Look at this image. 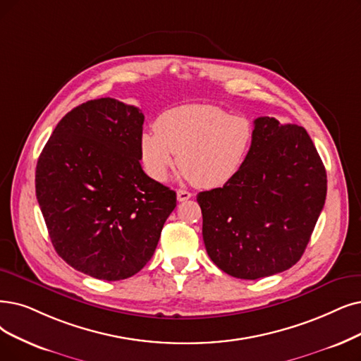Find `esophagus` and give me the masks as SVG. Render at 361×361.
Masks as SVG:
<instances>
[{"instance_id": "obj_1", "label": "esophagus", "mask_w": 361, "mask_h": 361, "mask_svg": "<svg viewBox=\"0 0 361 361\" xmlns=\"http://www.w3.org/2000/svg\"><path fill=\"white\" fill-rule=\"evenodd\" d=\"M176 195H178L179 201H186V200H190L192 197V194L190 191H186V190H178Z\"/></svg>"}]
</instances>
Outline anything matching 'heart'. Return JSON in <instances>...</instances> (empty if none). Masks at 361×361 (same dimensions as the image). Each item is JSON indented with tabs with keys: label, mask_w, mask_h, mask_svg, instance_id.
I'll return each mask as SVG.
<instances>
[{
	"label": "heart",
	"mask_w": 361,
	"mask_h": 361,
	"mask_svg": "<svg viewBox=\"0 0 361 361\" xmlns=\"http://www.w3.org/2000/svg\"><path fill=\"white\" fill-rule=\"evenodd\" d=\"M253 140L255 126L244 115L213 105H182L163 112L155 132L142 135L140 158L147 175L163 182L178 155L182 178L212 190L238 175Z\"/></svg>",
	"instance_id": "obj_1"
}]
</instances>
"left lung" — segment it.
Masks as SVG:
<instances>
[{
    "instance_id": "8db88e82",
    "label": "left lung",
    "mask_w": 361,
    "mask_h": 361,
    "mask_svg": "<svg viewBox=\"0 0 361 361\" xmlns=\"http://www.w3.org/2000/svg\"><path fill=\"white\" fill-rule=\"evenodd\" d=\"M326 192V169L305 128L256 118L253 147L238 175L197 195L207 255L243 280L289 269L305 252Z\"/></svg>"
}]
</instances>
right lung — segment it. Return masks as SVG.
Masks as SVG:
<instances>
[{"label": "right lung", "mask_w": 361, "mask_h": 361, "mask_svg": "<svg viewBox=\"0 0 361 361\" xmlns=\"http://www.w3.org/2000/svg\"><path fill=\"white\" fill-rule=\"evenodd\" d=\"M143 120L133 105L89 100L56 126L37 163V200L54 250L99 280L145 267L176 207V192L142 170Z\"/></svg>", "instance_id": "right-lung-1"}]
</instances>
